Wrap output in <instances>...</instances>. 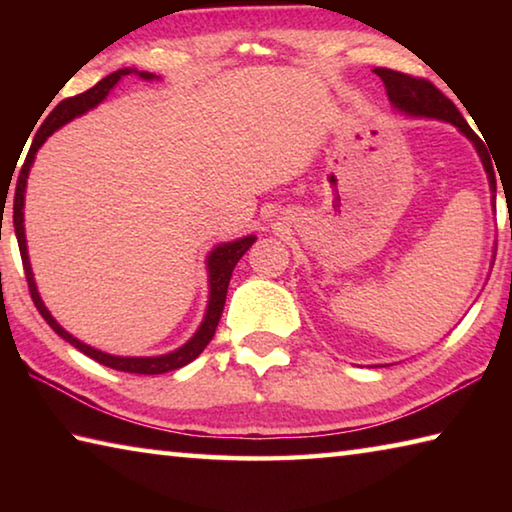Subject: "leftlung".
I'll return each mask as SVG.
<instances>
[{"label": "left lung", "mask_w": 512, "mask_h": 512, "mask_svg": "<svg viewBox=\"0 0 512 512\" xmlns=\"http://www.w3.org/2000/svg\"><path fill=\"white\" fill-rule=\"evenodd\" d=\"M375 74L384 81V88H386L388 99L393 103V108L411 117H429V119L447 121V124L456 126L458 131H461L467 140L474 144V149L483 162V169L488 173L492 205H495L497 180H495V169H492L490 153L485 151V144L481 142V137L472 131L470 124L463 119V115L458 112L454 103L427 79H415V76L395 72V69H386V67H377Z\"/></svg>", "instance_id": "1"}]
</instances>
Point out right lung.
Listing matches in <instances>:
<instances>
[{
	"label": "right lung",
	"instance_id": "right-lung-1",
	"mask_svg": "<svg viewBox=\"0 0 512 512\" xmlns=\"http://www.w3.org/2000/svg\"><path fill=\"white\" fill-rule=\"evenodd\" d=\"M128 74H137L142 76L144 81H153L158 79L155 74L149 72H137V69H117V72L108 74L106 79H101L94 88H90L88 92L83 94H76V97H69L63 99L58 103V106L49 112V117L42 121L40 131L33 137V144L27 153V160L22 164V171L20 176H17V187H15V201H13V225H15V237H17V246H20V255H22V264H24V275H27V282H29V291H31V298H33V305L38 307L40 316L47 320L49 327L54 329V332L60 336V339H65L67 343H72L76 350H81L83 354H88L90 359L99 361L101 366H108V368H115L121 372H135V375H162V372H169V370H178L187 366L189 361H194L198 354L205 350V345L212 341V336L216 332V325H219L221 314H223V305H225V293H228V284H230V277L232 271H235V266L241 257H244L246 250L255 244V235H248V237H241L237 241H228V244H219L216 246L210 255H207V277H210V300H207V309H205V318L201 327L196 329V334L189 339L183 348L173 350L169 354H160V357H115V354H108V352H101L97 348H90V345L81 343L79 339H74L72 334L65 332L63 327L56 323V318L49 314V309L45 307V302H42L38 287H36V280H33V271H31V262H29V253H27V237H24V192H27V178H29V171H31V164L36 160V153L42 144H45L47 137L58 131L60 126L67 124V121H72L74 117H81L83 112L92 110L94 106H99V103L108 97V92L115 88V85L124 79Z\"/></svg>",
	"mask_w": 512,
	"mask_h": 512
}]
</instances>
